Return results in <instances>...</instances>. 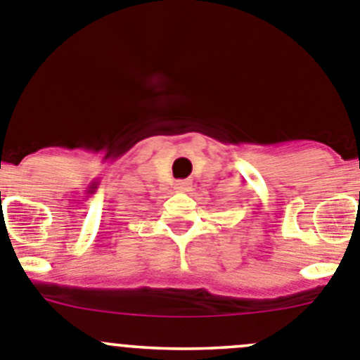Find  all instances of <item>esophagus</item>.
I'll return each mask as SVG.
<instances>
[{
    "label": "esophagus",
    "instance_id": "obj_1",
    "mask_svg": "<svg viewBox=\"0 0 360 360\" xmlns=\"http://www.w3.org/2000/svg\"><path fill=\"white\" fill-rule=\"evenodd\" d=\"M190 186H191V181H188V179H183V181H177L176 183V190L177 191H188L190 190Z\"/></svg>",
    "mask_w": 360,
    "mask_h": 360
}]
</instances>
